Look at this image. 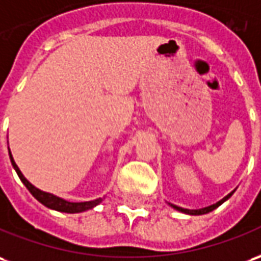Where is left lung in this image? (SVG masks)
Returning <instances> with one entry per match:
<instances>
[{
	"mask_svg": "<svg viewBox=\"0 0 261 261\" xmlns=\"http://www.w3.org/2000/svg\"><path fill=\"white\" fill-rule=\"evenodd\" d=\"M234 191H236V188L233 189L230 194H227L225 196V198H222V199L219 200V202H216V203H213V205H209V206H205V207H200V209H185V207H181V206H176V205H174V203H168L169 206L174 207L175 211H178V212H182V213H187V215H205V213H209L212 212L213 209H216L218 206H220L223 202H226V200L229 199L230 196H232L233 194H234Z\"/></svg>",
	"mask_w": 261,
	"mask_h": 261,
	"instance_id": "left-lung-1",
	"label": "left lung"
}]
</instances>
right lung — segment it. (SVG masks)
I'll use <instances>...</instances> for the list:
<instances>
[{
	"label": "right lung",
	"mask_w": 261,
	"mask_h": 261,
	"mask_svg": "<svg viewBox=\"0 0 261 261\" xmlns=\"http://www.w3.org/2000/svg\"><path fill=\"white\" fill-rule=\"evenodd\" d=\"M8 152H10V160L12 167L16 171V174L19 176V179L22 181V184L25 187L28 188V191L32 194V196L35 198L36 200H39L42 205H45L49 209H54V211H58V212H65V213H80L85 212V211H89V209H93L94 206H97L100 202H103L105 198H97V199L87 200V202H70V200H66L61 198V196H56V195L50 194V192H45V191H41L39 188H36L35 185H32L31 182L23 176V174L21 172V169L18 168L16 162L14 161V156L11 154V149L8 148Z\"/></svg>",
	"instance_id": "right-lung-1"
}]
</instances>
